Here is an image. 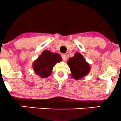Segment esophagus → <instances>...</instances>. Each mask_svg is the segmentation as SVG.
<instances>
[{
	"label": "esophagus",
	"mask_w": 121,
	"mask_h": 121,
	"mask_svg": "<svg viewBox=\"0 0 121 121\" xmlns=\"http://www.w3.org/2000/svg\"><path fill=\"white\" fill-rule=\"evenodd\" d=\"M62 59L64 61H66V59H67V57H66V55H64V54H63V55H62Z\"/></svg>",
	"instance_id": "1"
}]
</instances>
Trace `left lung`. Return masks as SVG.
I'll list each match as a JSON object with an SVG mask.
<instances>
[{
  "label": "left lung",
  "instance_id": "8db88e82",
  "mask_svg": "<svg viewBox=\"0 0 121 121\" xmlns=\"http://www.w3.org/2000/svg\"><path fill=\"white\" fill-rule=\"evenodd\" d=\"M67 64L70 68L71 76L76 80L85 77L91 70V66L82 54L77 52L73 57L69 58Z\"/></svg>",
  "mask_w": 121,
  "mask_h": 121
}]
</instances>
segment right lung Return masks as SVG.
Masks as SVG:
<instances>
[{
    "instance_id": "right-lung-1",
    "label": "right lung",
    "mask_w": 121,
    "mask_h": 121,
    "mask_svg": "<svg viewBox=\"0 0 121 121\" xmlns=\"http://www.w3.org/2000/svg\"><path fill=\"white\" fill-rule=\"evenodd\" d=\"M62 61L59 54L45 50L33 62L32 67L35 73L41 78L49 77L52 73L53 66Z\"/></svg>"
}]
</instances>
